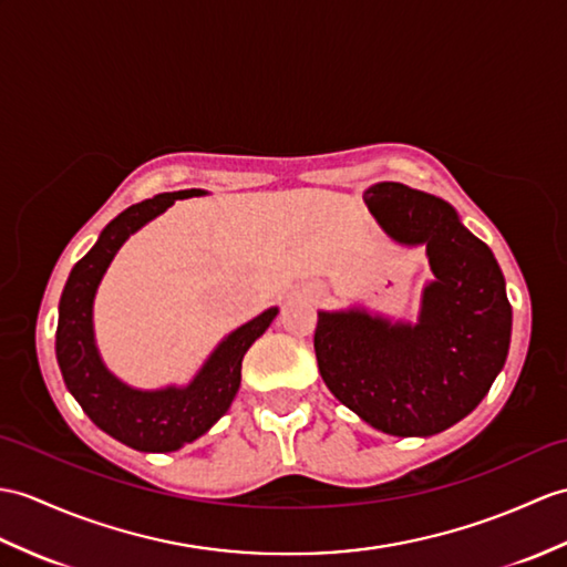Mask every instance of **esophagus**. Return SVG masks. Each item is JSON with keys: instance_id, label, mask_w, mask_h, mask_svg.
<instances>
[{"instance_id": "esophagus-1", "label": "esophagus", "mask_w": 567, "mask_h": 567, "mask_svg": "<svg viewBox=\"0 0 567 567\" xmlns=\"http://www.w3.org/2000/svg\"><path fill=\"white\" fill-rule=\"evenodd\" d=\"M316 297H321V292H316Z\"/></svg>"}]
</instances>
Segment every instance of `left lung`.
Wrapping results in <instances>:
<instances>
[{
    "label": "left lung",
    "mask_w": 567,
    "mask_h": 567,
    "mask_svg": "<svg viewBox=\"0 0 567 567\" xmlns=\"http://www.w3.org/2000/svg\"><path fill=\"white\" fill-rule=\"evenodd\" d=\"M364 205L391 241L425 246L432 280L417 321L364 307L319 311L313 350L333 396L393 437H430L464 420L503 372L512 307L493 251L442 197L374 183Z\"/></svg>",
    "instance_id": "8db88e82"
}]
</instances>
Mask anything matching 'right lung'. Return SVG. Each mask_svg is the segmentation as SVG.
Masks as SVG:
<instances>
[{
	"label": "right lung",
	"instance_id": "obj_1",
	"mask_svg": "<svg viewBox=\"0 0 567 567\" xmlns=\"http://www.w3.org/2000/svg\"><path fill=\"white\" fill-rule=\"evenodd\" d=\"M197 195H207V190L159 193L127 207L105 224L94 248L72 268L60 297L55 354L64 384L91 423L137 452H176L203 437L229 411L241 386L246 350L268 331L280 311L270 307L224 336L186 386L135 389L105 367L94 333V299L105 270L144 224L166 213L176 200Z\"/></svg>",
	"mask_w": 567,
	"mask_h": 567
}]
</instances>
